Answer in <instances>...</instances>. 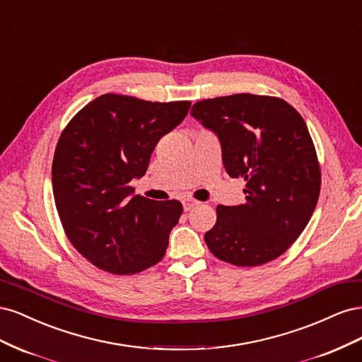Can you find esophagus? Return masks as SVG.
<instances>
[{
	"mask_svg": "<svg viewBox=\"0 0 362 362\" xmlns=\"http://www.w3.org/2000/svg\"><path fill=\"white\" fill-rule=\"evenodd\" d=\"M199 204H201L199 201L192 199V198H184V199H182V206H184V211H189V210H192L193 206L199 205Z\"/></svg>",
	"mask_w": 362,
	"mask_h": 362,
	"instance_id": "34e87169",
	"label": "esophagus"
}]
</instances>
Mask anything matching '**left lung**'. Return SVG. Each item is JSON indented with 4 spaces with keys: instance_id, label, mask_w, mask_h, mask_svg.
<instances>
[{
    "instance_id": "8db88e82",
    "label": "left lung",
    "mask_w": 362,
    "mask_h": 362,
    "mask_svg": "<svg viewBox=\"0 0 362 362\" xmlns=\"http://www.w3.org/2000/svg\"><path fill=\"white\" fill-rule=\"evenodd\" d=\"M190 115L221 141L223 166L246 181V204L217 206L205 243L218 259L254 267L278 258L308 225L320 168L302 116L279 98L237 93L204 100Z\"/></svg>"
}]
</instances>
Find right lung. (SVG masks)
<instances>
[{
	"instance_id": "right-lung-1",
	"label": "right lung",
	"mask_w": 362,
	"mask_h": 362,
	"mask_svg": "<svg viewBox=\"0 0 362 362\" xmlns=\"http://www.w3.org/2000/svg\"><path fill=\"white\" fill-rule=\"evenodd\" d=\"M189 101L151 103L105 93L76 113L52 160V193L69 242L98 269L133 275L157 264L182 214L180 201L134 194L158 140Z\"/></svg>"
}]
</instances>
